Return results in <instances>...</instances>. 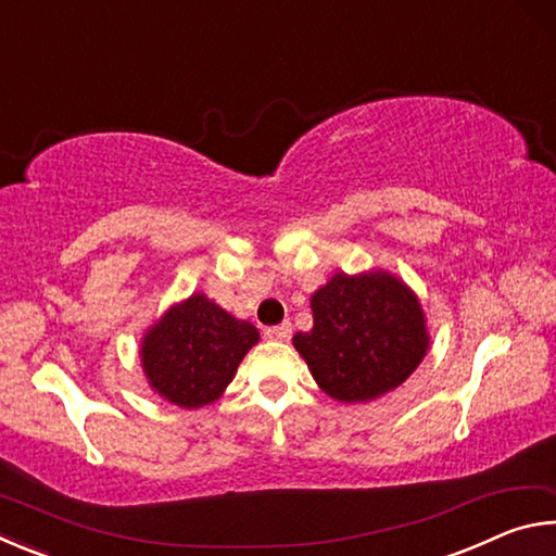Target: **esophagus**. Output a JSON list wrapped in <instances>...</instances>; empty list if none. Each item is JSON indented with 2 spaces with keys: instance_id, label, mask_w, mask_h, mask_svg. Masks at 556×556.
I'll return each instance as SVG.
<instances>
[{
  "instance_id": "1",
  "label": "esophagus",
  "mask_w": 556,
  "mask_h": 556,
  "mask_svg": "<svg viewBox=\"0 0 556 556\" xmlns=\"http://www.w3.org/2000/svg\"><path fill=\"white\" fill-rule=\"evenodd\" d=\"M265 336L271 338V341H289V338H291V324L285 321V324H279V326H271V328H267Z\"/></svg>"
}]
</instances>
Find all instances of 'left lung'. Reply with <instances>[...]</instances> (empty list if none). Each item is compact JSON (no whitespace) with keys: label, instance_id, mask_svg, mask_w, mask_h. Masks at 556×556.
Masks as SVG:
<instances>
[{"label":"left lung","instance_id":"left-lung-1","mask_svg":"<svg viewBox=\"0 0 556 556\" xmlns=\"http://www.w3.org/2000/svg\"><path fill=\"white\" fill-rule=\"evenodd\" d=\"M314 328L294 336L314 380L338 402H372L409 378L427 355V318L390 271H338L312 296Z\"/></svg>","mask_w":556,"mask_h":556}]
</instances>
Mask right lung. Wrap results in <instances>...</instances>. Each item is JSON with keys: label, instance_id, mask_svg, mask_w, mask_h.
Here are the masks:
<instances>
[{"label": "right lung", "instance_id": "right-lung-1", "mask_svg": "<svg viewBox=\"0 0 556 556\" xmlns=\"http://www.w3.org/2000/svg\"><path fill=\"white\" fill-rule=\"evenodd\" d=\"M257 341L260 331L250 321L205 294H191L149 328L139 355L149 388L176 407L195 409L220 397Z\"/></svg>", "mask_w": 556, "mask_h": 556}]
</instances>
